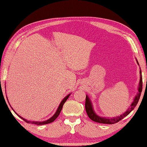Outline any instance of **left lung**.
I'll list each match as a JSON object with an SVG mask.
<instances>
[{"label": "left lung", "instance_id": "1", "mask_svg": "<svg viewBox=\"0 0 147 147\" xmlns=\"http://www.w3.org/2000/svg\"><path fill=\"white\" fill-rule=\"evenodd\" d=\"M136 59L137 63H138L139 65V64L138 63V61ZM139 74H140V80H139V86L138 88V92L137 93L136 95L134 98V100L129 108L127 109L125 112L122 113L121 115L119 116H115L113 117H100L96 113L95 111L94 110L93 104H92V102L91 99L89 98L88 94H86V104H85V107H86V110L87 114L89 118H90L92 121H93L96 123H102V124H114L121 121V119L127 116L129 113H130L133 109L135 108L137 104L138 103V101L139 100V98H140L141 91H142V88H143V82H142V74H141V70L140 68V71H139ZM147 82V79H146Z\"/></svg>", "mask_w": 147, "mask_h": 147}]
</instances>
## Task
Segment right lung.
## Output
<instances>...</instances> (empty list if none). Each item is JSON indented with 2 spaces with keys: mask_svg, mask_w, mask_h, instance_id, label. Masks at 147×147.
<instances>
[{
  "mask_svg": "<svg viewBox=\"0 0 147 147\" xmlns=\"http://www.w3.org/2000/svg\"><path fill=\"white\" fill-rule=\"evenodd\" d=\"M71 93H69V94H67V95L65 97L63 100H61V102H60V104H59V106H58V109H57V110H56V111L55 112V113L54 114V115H53V117H51V118L50 119H49L48 120H46V121H28V120H26V119H24L23 117H22L21 116H20L19 115H18V114H17L16 111H15L14 110H13V109L11 108V109H13V110L14 111V112L16 113L17 115H18L20 118L21 119H23V120H24V121L26 122V123H31V124H37V125H43V124H49V123H53V121H54L56 120V119L59 116V113H60V112H61V109H62V108H63V104H64V103L65 102H66V100H67L68 99V98L69 97V96L71 95ZM7 100H8V99L7 98ZM10 106V105H9Z\"/></svg>",
  "mask_w": 147,
  "mask_h": 147,
  "instance_id": "1",
  "label": "right lung"
}]
</instances>
